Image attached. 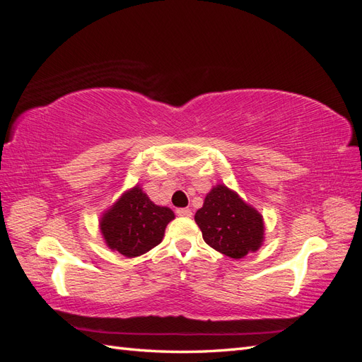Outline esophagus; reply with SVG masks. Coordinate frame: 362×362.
I'll use <instances>...</instances> for the list:
<instances>
[{
    "mask_svg": "<svg viewBox=\"0 0 362 362\" xmlns=\"http://www.w3.org/2000/svg\"><path fill=\"white\" fill-rule=\"evenodd\" d=\"M177 216H182V217H190L192 216V210L190 208H177Z\"/></svg>",
    "mask_w": 362,
    "mask_h": 362,
    "instance_id": "esophagus-1",
    "label": "esophagus"
}]
</instances>
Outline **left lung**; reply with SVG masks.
I'll return each mask as SVG.
<instances>
[{
  "instance_id": "obj_1",
  "label": "left lung",
  "mask_w": 362,
  "mask_h": 362,
  "mask_svg": "<svg viewBox=\"0 0 362 362\" xmlns=\"http://www.w3.org/2000/svg\"><path fill=\"white\" fill-rule=\"evenodd\" d=\"M194 221L205 243L226 257L243 258L262 243L264 223L261 214L225 185H217L206 194Z\"/></svg>"
}]
</instances>
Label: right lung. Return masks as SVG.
Here are the masks:
<instances>
[{
    "instance_id": "add662e5",
    "label": "right lung",
    "mask_w": 362,
    "mask_h": 362,
    "mask_svg": "<svg viewBox=\"0 0 362 362\" xmlns=\"http://www.w3.org/2000/svg\"><path fill=\"white\" fill-rule=\"evenodd\" d=\"M175 216L168 206L152 202L141 189L127 192L101 221V233L110 249L133 258L156 247Z\"/></svg>"
}]
</instances>
